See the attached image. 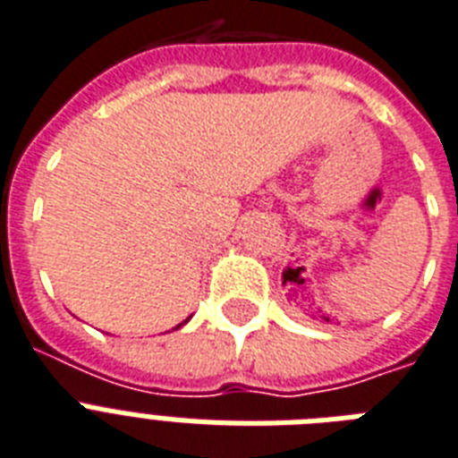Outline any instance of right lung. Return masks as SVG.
<instances>
[{
    "label": "right lung",
    "instance_id": "1",
    "mask_svg": "<svg viewBox=\"0 0 458 458\" xmlns=\"http://www.w3.org/2000/svg\"><path fill=\"white\" fill-rule=\"evenodd\" d=\"M185 322H188V319H185ZM178 327H181V325H178ZM178 327H176V329H178Z\"/></svg>",
    "mask_w": 458,
    "mask_h": 458
}]
</instances>
